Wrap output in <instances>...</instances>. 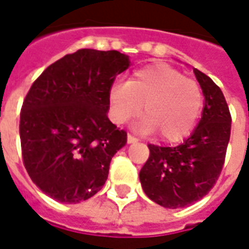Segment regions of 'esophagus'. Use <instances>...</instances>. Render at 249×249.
Segmentation results:
<instances>
[{"instance_id": "esophagus-1", "label": "esophagus", "mask_w": 249, "mask_h": 249, "mask_svg": "<svg viewBox=\"0 0 249 249\" xmlns=\"http://www.w3.org/2000/svg\"><path fill=\"white\" fill-rule=\"evenodd\" d=\"M126 141H128V144H132V142H136V141H137V139H136L133 135H128L126 136Z\"/></svg>"}]
</instances>
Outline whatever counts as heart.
Wrapping results in <instances>:
<instances>
[{
  "mask_svg": "<svg viewBox=\"0 0 249 249\" xmlns=\"http://www.w3.org/2000/svg\"><path fill=\"white\" fill-rule=\"evenodd\" d=\"M204 105L200 84L168 64L144 66L126 82L109 89V114L114 124H125L145 114L139 129L157 133L162 141L175 142L193 129Z\"/></svg>",
  "mask_w": 249,
  "mask_h": 249,
  "instance_id": "heart-1",
  "label": "heart"
}]
</instances>
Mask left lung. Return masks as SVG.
I'll return each mask as SVG.
<instances>
[{
	"mask_svg": "<svg viewBox=\"0 0 249 249\" xmlns=\"http://www.w3.org/2000/svg\"><path fill=\"white\" fill-rule=\"evenodd\" d=\"M205 104L197 128L183 144H148L149 157L140 171L142 189L164 208H184L203 198L217 181L231 136V113L221 89L193 69Z\"/></svg>",
	"mask_w": 249,
	"mask_h": 249,
	"instance_id": "obj_1",
	"label": "left lung"
}]
</instances>
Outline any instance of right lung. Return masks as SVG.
Listing matches in <instances>:
<instances>
[{"label": "right lung", "mask_w": 249, "mask_h": 249, "mask_svg": "<svg viewBox=\"0 0 249 249\" xmlns=\"http://www.w3.org/2000/svg\"><path fill=\"white\" fill-rule=\"evenodd\" d=\"M117 51L80 49L33 82L21 108L22 160L32 181L60 203L88 200L103 188L126 132L109 121V89L129 66Z\"/></svg>", "instance_id": "1"}]
</instances>
